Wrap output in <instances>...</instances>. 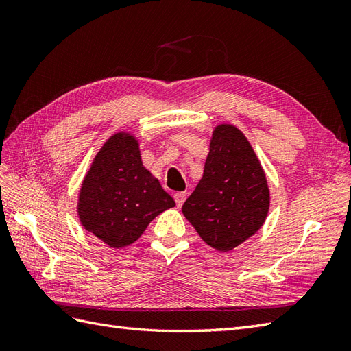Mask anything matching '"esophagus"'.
I'll list each match as a JSON object with an SVG mask.
<instances>
[{
    "label": "esophagus",
    "mask_w": 351,
    "mask_h": 351,
    "mask_svg": "<svg viewBox=\"0 0 351 351\" xmlns=\"http://www.w3.org/2000/svg\"><path fill=\"white\" fill-rule=\"evenodd\" d=\"M186 197H187L186 192H177V193H174V200H176V204H177L178 208L184 204Z\"/></svg>",
    "instance_id": "obj_1"
}]
</instances>
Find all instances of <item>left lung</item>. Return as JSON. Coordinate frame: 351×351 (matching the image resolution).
Returning a JSON list of instances; mask_svg holds the SVG:
<instances>
[{
    "label": "left lung",
    "mask_w": 351,
    "mask_h": 351,
    "mask_svg": "<svg viewBox=\"0 0 351 351\" xmlns=\"http://www.w3.org/2000/svg\"><path fill=\"white\" fill-rule=\"evenodd\" d=\"M182 210L202 240L219 252L237 247L263 226L269 210L267 177L237 127H215L204 177Z\"/></svg>",
    "instance_id": "1"
}]
</instances>
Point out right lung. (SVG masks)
I'll return each mask as SVG.
<instances>
[{
    "label": "right lung",
    "mask_w": 351,
    "mask_h": 351,
    "mask_svg": "<svg viewBox=\"0 0 351 351\" xmlns=\"http://www.w3.org/2000/svg\"><path fill=\"white\" fill-rule=\"evenodd\" d=\"M173 206L174 199L143 167L136 137L115 133L83 180L77 212L84 228L120 249L134 243L155 217Z\"/></svg>",
    "instance_id": "obj_1"
}]
</instances>
